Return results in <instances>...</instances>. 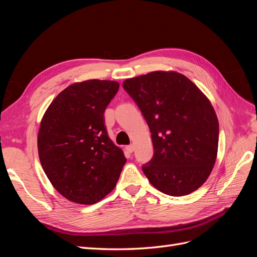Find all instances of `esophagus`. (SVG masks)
<instances>
[{
    "label": "esophagus",
    "mask_w": 257,
    "mask_h": 257,
    "mask_svg": "<svg viewBox=\"0 0 257 257\" xmlns=\"http://www.w3.org/2000/svg\"><path fill=\"white\" fill-rule=\"evenodd\" d=\"M126 151L128 152V153H132L134 151V149H135V147H134V145H128V146H126Z\"/></svg>",
    "instance_id": "1"
}]
</instances>
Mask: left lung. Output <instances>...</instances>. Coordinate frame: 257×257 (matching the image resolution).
<instances>
[{"mask_svg":"<svg viewBox=\"0 0 257 257\" xmlns=\"http://www.w3.org/2000/svg\"><path fill=\"white\" fill-rule=\"evenodd\" d=\"M151 132L153 158L143 166L162 193L184 196L211 174L219 146V121L195 83L174 71H155L123 81Z\"/></svg>","mask_w":257,"mask_h":257,"instance_id":"obj_1","label":"left lung"}]
</instances>
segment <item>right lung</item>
<instances>
[{
    "mask_svg": "<svg viewBox=\"0 0 257 257\" xmlns=\"http://www.w3.org/2000/svg\"><path fill=\"white\" fill-rule=\"evenodd\" d=\"M119 87L112 80L75 82L59 93L42 118L37 136L42 167L53 188L73 203L103 199L126 162L104 125L105 109Z\"/></svg>",
    "mask_w": 257,
    "mask_h": 257,
    "instance_id": "right-lung-1",
    "label": "right lung"
}]
</instances>
